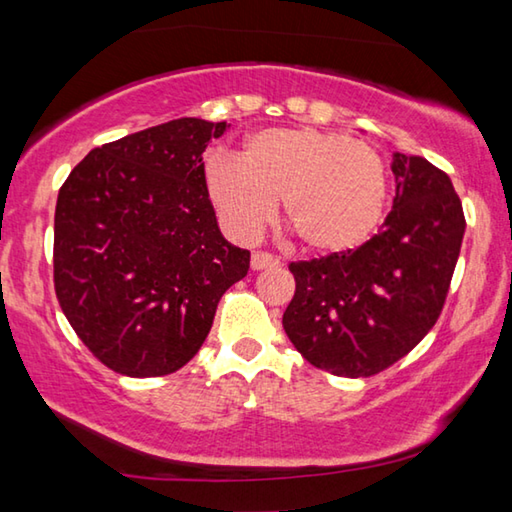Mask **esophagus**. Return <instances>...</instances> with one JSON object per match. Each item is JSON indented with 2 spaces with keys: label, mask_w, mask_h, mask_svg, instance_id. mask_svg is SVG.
<instances>
[{
  "label": "esophagus",
  "mask_w": 512,
  "mask_h": 512,
  "mask_svg": "<svg viewBox=\"0 0 512 512\" xmlns=\"http://www.w3.org/2000/svg\"><path fill=\"white\" fill-rule=\"evenodd\" d=\"M250 266H253L255 271H262V268H275L280 266V257L273 253H266V250H257V253H253V259H250Z\"/></svg>",
  "instance_id": "obj_1"
}]
</instances>
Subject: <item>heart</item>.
<instances>
[{"instance_id": "obj_1", "label": "heart", "mask_w": 512, "mask_h": 512, "mask_svg": "<svg viewBox=\"0 0 512 512\" xmlns=\"http://www.w3.org/2000/svg\"><path fill=\"white\" fill-rule=\"evenodd\" d=\"M205 187L225 230L259 237L277 210L300 244L343 253L368 241L386 212L388 167L375 146L318 128H266L250 135L239 158L212 153Z\"/></svg>"}]
</instances>
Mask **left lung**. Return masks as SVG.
<instances>
[{"label": "left lung", "mask_w": 512, "mask_h": 512, "mask_svg": "<svg viewBox=\"0 0 512 512\" xmlns=\"http://www.w3.org/2000/svg\"><path fill=\"white\" fill-rule=\"evenodd\" d=\"M395 198L359 248L291 262L284 332L311 366L370 377L406 357L445 307L465 235L463 203L443 169L395 153Z\"/></svg>", "instance_id": "obj_1"}]
</instances>
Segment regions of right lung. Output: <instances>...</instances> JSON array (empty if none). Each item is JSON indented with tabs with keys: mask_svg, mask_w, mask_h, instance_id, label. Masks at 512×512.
Masks as SVG:
<instances>
[{
	"mask_svg": "<svg viewBox=\"0 0 512 512\" xmlns=\"http://www.w3.org/2000/svg\"><path fill=\"white\" fill-rule=\"evenodd\" d=\"M225 121L183 117L92 149L60 187L54 289L103 366L171 375L201 350L216 305L246 277L205 187L203 151Z\"/></svg>",
	"mask_w": 512,
	"mask_h": 512,
	"instance_id": "obj_1",
	"label": "right lung"
}]
</instances>
